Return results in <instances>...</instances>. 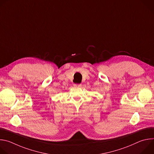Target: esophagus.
Listing matches in <instances>:
<instances>
[{"label": "esophagus", "instance_id": "34e87169", "mask_svg": "<svg viewBox=\"0 0 154 154\" xmlns=\"http://www.w3.org/2000/svg\"><path fill=\"white\" fill-rule=\"evenodd\" d=\"M74 86H76V87H81L82 84H74Z\"/></svg>", "mask_w": 154, "mask_h": 154}]
</instances>
